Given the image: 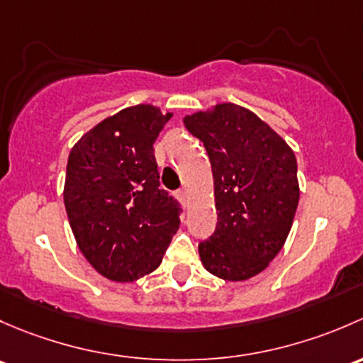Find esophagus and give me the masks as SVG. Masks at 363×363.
<instances>
[{
  "label": "esophagus",
  "instance_id": "obj_1",
  "mask_svg": "<svg viewBox=\"0 0 363 363\" xmlns=\"http://www.w3.org/2000/svg\"><path fill=\"white\" fill-rule=\"evenodd\" d=\"M178 199H180L183 204H186V201H189V192H186V189L178 190Z\"/></svg>",
  "mask_w": 363,
  "mask_h": 363
}]
</instances>
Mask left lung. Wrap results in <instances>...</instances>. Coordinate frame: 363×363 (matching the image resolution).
<instances>
[{
	"mask_svg": "<svg viewBox=\"0 0 363 363\" xmlns=\"http://www.w3.org/2000/svg\"><path fill=\"white\" fill-rule=\"evenodd\" d=\"M204 143L218 215L215 233L199 242L206 271L245 281L267 267L289 238L298 204L292 148L253 111L234 103L183 118Z\"/></svg>",
	"mask_w": 363,
	"mask_h": 363,
	"instance_id": "8db88e82",
	"label": "left lung"
}]
</instances>
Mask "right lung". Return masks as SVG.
Masks as SVG:
<instances>
[{
  "mask_svg": "<svg viewBox=\"0 0 363 363\" xmlns=\"http://www.w3.org/2000/svg\"><path fill=\"white\" fill-rule=\"evenodd\" d=\"M173 113L136 104L104 118L71 148L65 206L89 264L117 283L162 262L180 227V204L160 189L154 143Z\"/></svg>",
  "mask_w": 363,
  "mask_h": 363,
  "instance_id": "add662e5",
  "label": "right lung"
}]
</instances>
